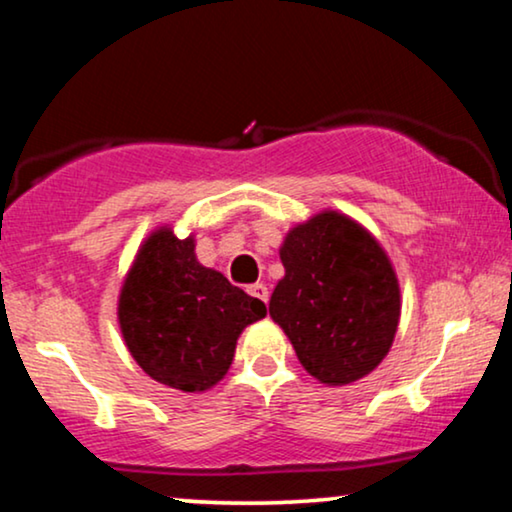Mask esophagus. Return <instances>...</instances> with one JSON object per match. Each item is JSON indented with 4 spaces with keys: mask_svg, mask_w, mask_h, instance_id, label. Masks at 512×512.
I'll return each instance as SVG.
<instances>
[{
    "mask_svg": "<svg viewBox=\"0 0 512 512\" xmlns=\"http://www.w3.org/2000/svg\"><path fill=\"white\" fill-rule=\"evenodd\" d=\"M248 292H250V295H252V297L262 299V302H264V304H267V302H269V288H267V285H264V283H255V285H250V288H248Z\"/></svg>",
    "mask_w": 512,
    "mask_h": 512,
    "instance_id": "obj_1",
    "label": "esophagus"
}]
</instances>
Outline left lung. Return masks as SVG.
Returning a JSON list of instances; mask_svg holds the SVG:
<instances>
[{"mask_svg":"<svg viewBox=\"0 0 512 512\" xmlns=\"http://www.w3.org/2000/svg\"><path fill=\"white\" fill-rule=\"evenodd\" d=\"M281 262L269 313L304 370L327 386L370 374L400 320L398 278L384 248L351 217L325 210L285 236Z\"/></svg>","mask_w":512,"mask_h":512,"instance_id":"8db88e82","label":"left lung"}]
</instances>
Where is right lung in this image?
I'll list each match as a JSON object with an SVG mask.
<instances>
[{"label":"right lung","mask_w":512,"mask_h":512,"mask_svg":"<svg viewBox=\"0 0 512 512\" xmlns=\"http://www.w3.org/2000/svg\"><path fill=\"white\" fill-rule=\"evenodd\" d=\"M264 316V302L203 267L194 238H177L170 227L140 245L119 295L121 335L135 363L185 393L215 386L243 327Z\"/></svg>","instance_id":"obj_1"}]
</instances>
